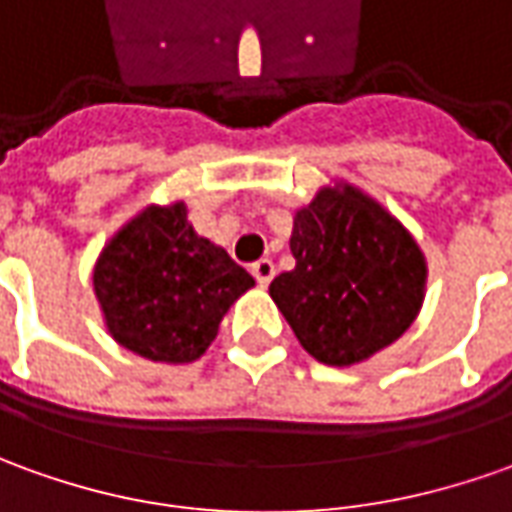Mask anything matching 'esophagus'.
Wrapping results in <instances>:
<instances>
[{
	"label": "esophagus",
	"instance_id": "34e87169",
	"mask_svg": "<svg viewBox=\"0 0 512 512\" xmlns=\"http://www.w3.org/2000/svg\"><path fill=\"white\" fill-rule=\"evenodd\" d=\"M252 274H255V280L260 285H269L271 277H274V263H271L269 257H263V260L252 263Z\"/></svg>",
	"mask_w": 512,
	"mask_h": 512
}]
</instances>
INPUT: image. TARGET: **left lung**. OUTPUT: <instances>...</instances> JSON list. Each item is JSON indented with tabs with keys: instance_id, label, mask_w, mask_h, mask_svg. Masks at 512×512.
<instances>
[{
	"instance_id": "8db88e82",
	"label": "left lung",
	"mask_w": 512,
	"mask_h": 512,
	"mask_svg": "<svg viewBox=\"0 0 512 512\" xmlns=\"http://www.w3.org/2000/svg\"><path fill=\"white\" fill-rule=\"evenodd\" d=\"M297 266L274 277L271 300L322 364L367 361L417 319L426 257L398 218L353 184L322 187L294 215Z\"/></svg>"
}]
</instances>
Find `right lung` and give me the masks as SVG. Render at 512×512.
I'll use <instances>...</instances> for the list:
<instances>
[{
    "instance_id": "obj_1",
    "label": "right lung",
    "mask_w": 512,
    "mask_h": 512,
    "mask_svg": "<svg viewBox=\"0 0 512 512\" xmlns=\"http://www.w3.org/2000/svg\"><path fill=\"white\" fill-rule=\"evenodd\" d=\"M92 283L114 342L151 361L190 364L255 277L201 238L176 201L134 215L100 252Z\"/></svg>"
}]
</instances>
